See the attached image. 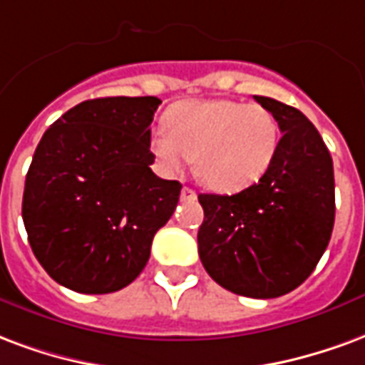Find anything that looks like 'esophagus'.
Here are the masks:
<instances>
[{"instance_id": "1", "label": "esophagus", "mask_w": 365, "mask_h": 365, "mask_svg": "<svg viewBox=\"0 0 365 365\" xmlns=\"http://www.w3.org/2000/svg\"><path fill=\"white\" fill-rule=\"evenodd\" d=\"M180 200H185V202L196 200V192H194L192 188H188V186H185V188L180 190Z\"/></svg>"}]
</instances>
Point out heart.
<instances>
[{
  "label": "heart",
  "instance_id": "b5f03b06",
  "mask_svg": "<svg viewBox=\"0 0 365 365\" xmlns=\"http://www.w3.org/2000/svg\"><path fill=\"white\" fill-rule=\"evenodd\" d=\"M165 130L148 135V150L165 173H179L192 159L194 173L217 192H239L272 167L280 126L268 108L231 98H202L173 105Z\"/></svg>",
  "mask_w": 365,
  "mask_h": 365
}]
</instances>
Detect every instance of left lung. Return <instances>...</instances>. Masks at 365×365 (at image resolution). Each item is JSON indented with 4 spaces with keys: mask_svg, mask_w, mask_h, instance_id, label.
<instances>
[{
    "mask_svg": "<svg viewBox=\"0 0 365 365\" xmlns=\"http://www.w3.org/2000/svg\"><path fill=\"white\" fill-rule=\"evenodd\" d=\"M255 101L278 120V153L267 175L241 192L198 196V255L222 288L270 299L303 284L323 257L334 225V171L305 114L276 98Z\"/></svg>",
    "mask_w": 365,
    "mask_h": 365,
    "instance_id": "8db88e82",
    "label": "left lung"
}]
</instances>
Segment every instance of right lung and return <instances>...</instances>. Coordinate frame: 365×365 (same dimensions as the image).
<instances>
[{
	"label": "right lung",
	"instance_id": "obj_1",
	"mask_svg": "<svg viewBox=\"0 0 365 365\" xmlns=\"http://www.w3.org/2000/svg\"><path fill=\"white\" fill-rule=\"evenodd\" d=\"M157 97L83 101L48 128L23 194V222L42 268L79 294H113L140 276L179 180L159 179L148 150Z\"/></svg>",
	"mask_w": 365,
	"mask_h": 365
}]
</instances>
